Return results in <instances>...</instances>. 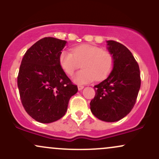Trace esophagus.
Here are the masks:
<instances>
[{"label": "esophagus", "mask_w": 159, "mask_h": 159, "mask_svg": "<svg viewBox=\"0 0 159 159\" xmlns=\"http://www.w3.org/2000/svg\"><path fill=\"white\" fill-rule=\"evenodd\" d=\"M84 86H82V85H78V90H82L84 89Z\"/></svg>", "instance_id": "1"}]
</instances>
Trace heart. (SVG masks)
I'll return each instance as SVG.
<instances>
[{
	"mask_svg": "<svg viewBox=\"0 0 159 159\" xmlns=\"http://www.w3.org/2000/svg\"><path fill=\"white\" fill-rule=\"evenodd\" d=\"M61 67L66 74L72 75L82 66V70L75 75L73 81L83 84L101 81L107 77L114 67V57L107 51L99 47L83 44L72 48V53L63 51L59 57Z\"/></svg>",
	"mask_w": 159,
	"mask_h": 159,
	"instance_id": "1",
	"label": "heart"
}]
</instances>
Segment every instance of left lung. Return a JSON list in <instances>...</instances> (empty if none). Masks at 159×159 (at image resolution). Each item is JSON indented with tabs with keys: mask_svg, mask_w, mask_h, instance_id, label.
Instances as JSON below:
<instances>
[{
	"mask_svg": "<svg viewBox=\"0 0 159 159\" xmlns=\"http://www.w3.org/2000/svg\"><path fill=\"white\" fill-rule=\"evenodd\" d=\"M107 49L114 57L112 71L107 78L94 86L96 96L90 111L98 120L116 122L130 113L140 87L139 66L132 52L117 42L107 41Z\"/></svg>",
	"mask_w": 159,
	"mask_h": 159,
	"instance_id": "left-lung-1",
	"label": "left lung"
}]
</instances>
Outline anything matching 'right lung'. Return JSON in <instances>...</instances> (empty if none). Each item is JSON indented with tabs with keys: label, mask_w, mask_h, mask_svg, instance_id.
<instances>
[{
	"label": "right lung",
	"mask_w": 159,
	"mask_h": 159,
	"mask_svg": "<svg viewBox=\"0 0 159 159\" xmlns=\"http://www.w3.org/2000/svg\"><path fill=\"white\" fill-rule=\"evenodd\" d=\"M66 43L45 37L33 45L21 61L18 75L20 98L26 112L39 123H53L63 117L69 98L78 92L59 63Z\"/></svg>",
	"instance_id": "right-lung-1"
}]
</instances>
